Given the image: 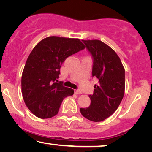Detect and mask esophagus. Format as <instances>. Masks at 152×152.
Instances as JSON below:
<instances>
[{
	"instance_id": "esophagus-1",
	"label": "esophagus",
	"mask_w": 152,
	"mask_h": 152,
	"mask_svg": "<svg viewBox=\"0 0 152 152\" xmlns=\"http://www.w3.org/2000/svg\"><path fill=\"white\" fill-rule=\"evenodd\" d=\"M74 93H75L76 94H79V95L82 94V91H80V89H76V90H74Z\"/></svg>"
}]
</instances>
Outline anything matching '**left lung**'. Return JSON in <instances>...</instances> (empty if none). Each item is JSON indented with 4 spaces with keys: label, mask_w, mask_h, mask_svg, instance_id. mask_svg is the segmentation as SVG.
<instances>
[{
    "label": "left lung",
    "mask_w": 152,
    "mask_h": 152,
    "mask_svg": "<svg viewBox=\"0 0 152 152\" xmlns=\"http://www.w3.org/2000/svg\"><path fill=\"white\" fill-rule=\"evenodd\" d=\"M93 60L92 76L98 78L94 94L89 95L91 104L81 108L83 117L90 121H102L110 117L124 98L125 69L116 53L99 40H82Z\"/></svg>",
    "instance_id": "left-lung-1"
}]
</instances>
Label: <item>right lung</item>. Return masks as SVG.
Listing matches in <instances>:
<instances>
[{"mask_svg":"<svg viewBox=\"0 0 152 152\" xmlns=\"http://www.w3.org/2000/svg\"><path fill=\"white\" fill-rule=\"evenodd\" d=\"M78 39L48 37L36 45L27 58L22 76V93L31 112L41 119L57 114L63 99L74 90L58 82L60 68L68 56L82 50Z\"/></svg>","mask_w":152,"mask_h":152,"instance_id":"add662e5","label":"right lung"}]
</instances>
